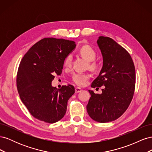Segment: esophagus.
I'll list each match as a JSON object with an SVG mask.
<instances>
[{
	"mask_svg": "<svg viewBox=\"0 0 152 152\" xmlns=\"http://www.w3.org/2000/svg\"><path fill=\"white\" fill-rule=\"evenodd\" d=\"M75 93H80V92L82 91V89L79 88V87H76L75 88Z\"/></svg>",
	"mask_w": 152,
	"mask_h": 152,
	"instance_id": "34e87169",
	"label": "esophagus"
}]
</instances>
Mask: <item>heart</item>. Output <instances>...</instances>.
Returning a JSON list of instances; mask_svg holds the SVG:
<instances>
[{
    "label": "heart",
    "instance_id": "b5f03b06",
    "mask_svg": "<svg viewBox=\"0 0 152 152\" xmlns=\"http://www.w3.org/2000/svg\"><path fill=\"white\" fill-rule=\"evenodd\" d=\"M79 53L87 61L91 62L94 60L96 58V54L94 50L91 48L89 45H85L82 46L80 50ZM72 55L71 54H68L64 60V66L66 68L70 67L72 65ZM96 64L94 63H91L90 64V68H94L96 67ZM90 79V75L87 73H75L72 76V81L78 86H84Z\"/></svg>",
    "mask_w": 152,
    "mask_h": 152
}]
</instances>
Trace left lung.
Listing matches in <instances>:
<instances>
[{
	"instance_id": "obj_1",
	"label": "left lung",
	"mask_w": 152,
	"mask_h": 152,
	"mask_svg": "<svg viewBox=\"0 0 152 152\" xmlns=\"http://www.w3.org/2000/svg\"><path fill=\"white\" fill-rule=\"evenodd\" d=\"M97 44L103 63L91 87H104L102 94L89 90L91 98L86 108L92 119L105 123L116 120L129 107L134 95L136 72L130 54L115 41L100 36Z\"/></svg>"
}]
</instances>
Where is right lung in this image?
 I'll return each instance as SVG.
<instances>
[{"instance_id":"right-lung-1","label":"right lung","mask_w":152,"mask_h":152,"mask_svg":"<svg viewBox=\"0 0 152 152\" xmlns=\"http://www.w3.org/2000/svg\"><path fill=\"white\" fill-rule=\"evenodd\" d=\"M75 47L74 41L44 38L23 57L17 73V89L22 102L38 120L53 124L65 116L75 88L68 85L57 89L51 82L55 74L61 75L64 60Z\"/></svg>"}]
</instances>
